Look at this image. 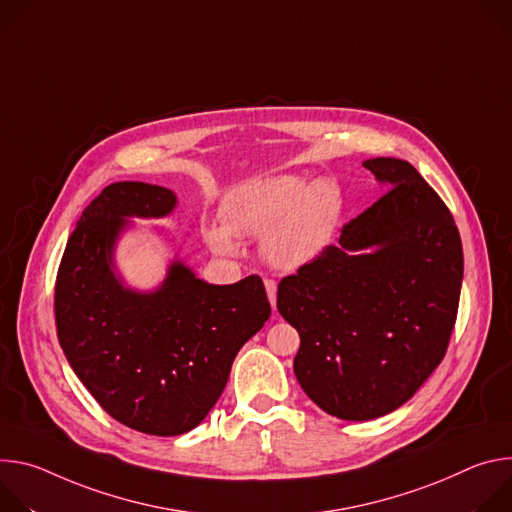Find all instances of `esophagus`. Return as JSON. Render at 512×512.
Masks as SVG:
<instances>
[{
	"instance_id": "34e87169",
	"label": "esophagus",
	"mask_w": 512,
	"mask_h": 512,
	"mask_svg": "<svg viewBox=\"0 0 512 512\" xmlns=\"http://www.w3.org/2000/svg\"><path fill=\"white\" fill-rule=\"evenodd\" d=\"M264 287H266V293H268V299H270L272 309H276V282H274L272 278H266V280H264Z\"/></svg>"
}]
</instances>
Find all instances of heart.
Listing matches in <instances>:
<instances>
[{"instance_id": "1", "label": "heart", "mask_w": 512, "mask_h": 512, "mask_svg": "<svg viewBox=\"0 0 512 512\" xmlns=\"http://www.w3.org/2000/svg\"><path fill=\"white\" fill-rule=\"evenodd\" d=\"M339 217L342 193L331 181L307 185L297 175H276L227 195L221 205L223 225H209L205 238L215 252L234 254V236H262V254L272 266L297 270L329 248Z\"/></svg>"}]
</instances>
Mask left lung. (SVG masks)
I'll return each mask as SVG.
<instances>
[{
  "label": "left lung",
  "instance_id": "8db88e82",
  "mask_svg": "<svg viewBox=\"0 0 512 512\" xmlns=\"http://www.w3.org/2000/svg\"><path fill=\"white\" fill-rule=\"evenodd\" d=\"M364 168L390 189L344 223L335 246L282 278L276 299L301 337L299 384L346 421L399 409L441 364L464 276L458 225L417 168L401 158Z\"/></svg>",
  "mask_w": 512,
  "mask_h": 512
}]
</instances>
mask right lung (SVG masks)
<instances>
[{"instance_id": "right-lung-1", "label": "right lung", "mask_w": 512, "mask_h": 512, "mask_svg": "<svg viewBox=\"0 0 512 512\" xmlns=\"http://www.w3.org/2000/svg\"><path fill=\"white\" fill-rule=\"evenodd\" d=\"M175 203L158 185L105 187L83 209L54 285L56 335L79 380L107 415L164 437L207 417L236 354L270 317L258 274L215 287L177 262L152 295L120 285L109 264L124 217H162Z\"/></svg>"}]
</instances>
